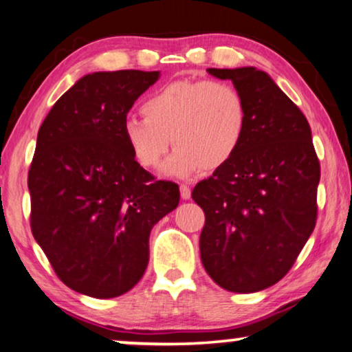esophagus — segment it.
<instances>
[{
    "mask_svg": "<svg viewBox=\"0 0 352 352\" xmlns=\"http://www.w3.org/2000/svg\"><path fill=\"white\" fill-rule=\"evenodd\" d=\"M180 192H182V199H185V201H188V199L191 197V188H190V185H186V183H183V185H180Z\"/></svg>",
    "mask_w": 352,
    "mask_h": 352,
    "instance_id": "obj_1",
    "label": "esophagus"
}]
</instances>
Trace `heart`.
<instances>
[{"label":"heart","mask_w":352,"mask_h":352,"mask_svg":"<svg viewBox=\"0 0 352 352\" xmlns=\"http://www.w3.org/2000/svg\"><path fill=\"white\" fill-rule=\"evenodd\" d=\"M144 118L128 117L122 134L134 160L156 167L170 144L175 150L161 172L186 178L217 170L237 155L248 128L242 91L224 80L182 78L160 87L142 104Z\"/></svg>","instance_id":"heart-1"}]
</instances>
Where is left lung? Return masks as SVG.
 I'll return each instance as SVG.
<instances>
[{
    "label": "left lung",
    "mask_w": 352,
    "mask_h": 352,
    "mask_svg": "<svg viewBox=\"0 0 352 352\" xmlns=\"http://www.w3.org/2000/svg\"><path fill=\"white\" fill-rule=\"evenodd\" d=\"M207 72L242 91L248 128L237 155L192 190L206 213L201 259L223 289L258 292L289 272L310 239L321 167L305 115L267 72Z\"/></svg>",
    "instance_id": "obj_1"
}]
</instances>
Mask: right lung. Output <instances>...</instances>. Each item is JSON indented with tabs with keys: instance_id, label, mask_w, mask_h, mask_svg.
I'll return each mask as SVG.
<instances>
[{
	"instance_id": "right-lung-1",
	"label": "right lung",
	"mask_w": 352,
	"mask_h": 352,
	"mask_svg": "<svg viewBox=\"0 0 352 352\" xmlns=\"http://www.w3.org/2000/svg\"><path fill=\"white\" fill-rule=\"evenodd\" d=\"M160 71L87 74L41 124L28 172L31 230L72 291L112 298L138 285L151 228L175 210L178 185L155 180L126 145L122 128Z\"/></svg>"
}]
</instances>
